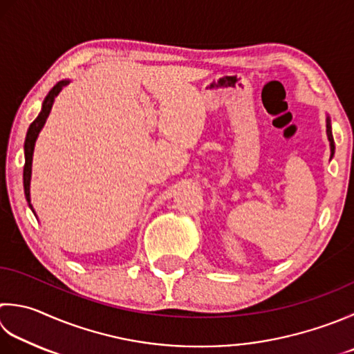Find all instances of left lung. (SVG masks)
I'll return each instance as SVG.
<instances>
[{
	"instance_id": "8db88e82",
	"label": "left lung",
	"mask_w": 354,
	"mask_h": 354,
	"mask_svg": "<svg viewBox=\"0 0 354 354\" xmlns=\"http://www.w3.org/2000/svg\"><path fill=\"white\" fill-rule=\"evenodd\" d=\"M327 135H328V141L331 145V156L335 155V141H333V135H331V126H330V120L327 118Z\"/></svg>"
}]
</instances>
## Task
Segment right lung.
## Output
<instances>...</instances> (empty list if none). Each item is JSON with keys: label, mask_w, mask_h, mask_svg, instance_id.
<instances>
[{"label": "right lung", "mask_w": 354, "mask_h": 354, "mask_svg": "<svg viewBox=\"0 0 354 354\" xmlns=\"http://www.w3.org/2000/svg\"><path fill=\"white\" fill-rule=\"evenodd\" d=\"M68 81H59L57 86H55L48 95L46 96V100L43 102V109H41L39 115L37 116V120H35L29 130H27V135H26V141H24V158H26V162H24V171H23V183H24V195L27 203H30V175H32V156H33V147H35V141H37L39 130L43 129L44 122L47 120L48 113H50L52 106H53V101H55V96H57L61 88L67 86ZM32 207V205H30Z\"/></svg>", "instance_id": "obj_1"}]
</instances>
